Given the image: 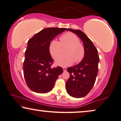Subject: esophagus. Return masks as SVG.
<instances>
[{"mask_svg":"<svg viewBox=\"0 0 121 121\" xmlns=\"http://www.w3.org/2000/svg\"><path fill=\"white\" fill-rule=\"evenodd\" d=\"M63 70H64V71H66V67H63Z\"/></svg>","mask_w":121,"mask_h":121,"instance_id":"esophagus-1","label":"esophagus"}]
</instances>
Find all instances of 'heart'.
<instances>
[{
    "instance_id": "b5f03b06",
    "label": "heart",
    "mask_w": 121,
    "mask_h": 121,
    "mask_svg": "<svg viewBox=\"0 0 121 121\" xmlns=\"http://www.w3.org/2000/svg\"><path fill=\"white\" fill-rule=\"evenodd\" d=\"M60 42L56 40H52L49 46L51 55L56 59L60 55L61 46H67L68 48L65 51L66 56H60L55 61L57 65L67 66L74 63H78L83 60L84 56L85 50L82 44L80 43L79 38L72 33H67L61 35Z\"/></svg>"
}]
</instances>
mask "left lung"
<instances>
[{
  "label": "left lung",
  "instance_id": "obj_1",
  "mask_svg": "<svg viewBox=\"0 0 121 121\" xmlns=\"http://www.w3.org/2000/svg\"><path fill=\"white\" fill-rule=\"evenodd\" d=\"M67 30L77 35L84 48V56L81 62L67 69L69 78L66 83L68 94L74 98H81L86 96L94 86L98 72L99 57L96 47L84 32L71 28Z\"/></svg>",
  "mask_w": 121,
  "mask_h": 121
}]
</instances>
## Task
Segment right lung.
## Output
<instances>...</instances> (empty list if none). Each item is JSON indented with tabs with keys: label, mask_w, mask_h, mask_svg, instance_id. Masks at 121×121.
<instances>
[{
	"label": "right lung",
	"mask_w": 121,
	"mask_h": 121,
	"mask_svg": "<svg viewBox=\"0 0 121 121\" xmlns=\"http://www.w3.org/2000/svg\"><path fill=\"white\" fill-rule=\"evenodd\" d=\"M66 28H46L29 39L25 52L23 74L28 88L37 93H47L53 88L62 67L52 68L54 62L50 54V42Z\"/></svg>",
	"instance_id": "add662e5"
}]
</instances>
